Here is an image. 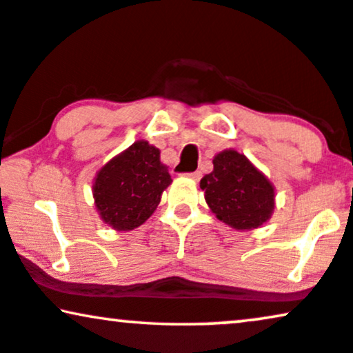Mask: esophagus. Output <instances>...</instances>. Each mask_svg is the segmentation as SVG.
I'll return each mask as SVG.
<instances>
[{
	"label": "esophagus",
	"mask_w": 353,
	"mask_h": 353,
	"mask_svg": "<svg viewBox=\"0 0 353 353\" xmlns=\"http://www.w3.org/2000/svg\"><path fill=\"white\" fill-rule=\"evenodd\" d=\"M187 176H189L192 181H200V177H202V172H200V171H195V172L187 174Z\"/></svg>",
	"instance_id": "34e87169"
}]
</instances>
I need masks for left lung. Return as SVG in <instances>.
<instances>
[{"mask_svg":"<svg viewBox=\"0 0 353 353\" xmlns=\"http://www.w3.org/2000/svg\"><path fill=\"white\" fill-rule=\"evenodd\" d=\"M200 189L205 192L208 208L233 230H256L274 213V184L233 148L213 158V171L202 177Z\"/></svg>","mask_w":353,"mask_h":353,"instance_id":"left-lung-1","label":"left lung"}]
</instances>
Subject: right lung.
<instances>
[{
	"label": "right lung",
	"instance_id": "obj_1",
	"mask_svg": "<svg viewBox=\"0 0 353 353\" xmlns=\"http://www.w3.org/2000/svg\"><path fill=\"white\" fill-rule=\"evenodd\" d=\"M159 153L146 140H137L96 172V210L112 230H135L158 208L163 192L172 182Z\"/></svg>",
	"mask_w": 353,
	"mask_h": 353
}]
</instances>
